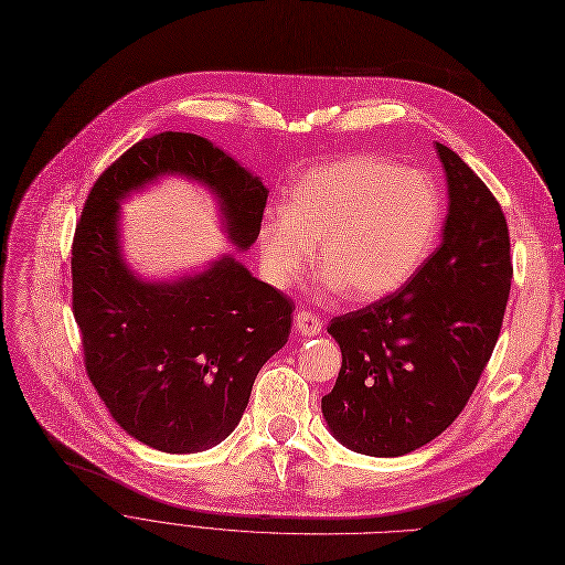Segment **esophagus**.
<instances>
[{
  "label": "esophagus",
  "mask_w": 565,
  "mask_h": 565,
  "mask_svg": "<svg viewBox=\"0 0 565 565\" xmlns=\"http://www.w3.org/2000/svg\"><path fill=\"white\" fill-rule=\"evenodd\" d=\"M294 327L301 335H319L321 333V319L308 310H299L297 319H294Z\"/></svg>",
  "instance_id": "34e87169"
}]
</instances>
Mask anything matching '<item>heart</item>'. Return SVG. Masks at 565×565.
<instances>
[{"label":"heart","mask_w":565,"mask_h":565,"mask_svg":"<svg viewBox=\"0 0 565 565\" xmlns=\"http://www.w3.org/2000/svg\"><path fill=\"white\" fill-rule=\"evenodd\" d=\"M282 216L266 221L257 236L268 280L278 287L299 280L319 246L329 289L377 301L405 285L429 255L441 204L425 174L359 156L303 174Z\"/></svg>","instance_id":"heart-1"}]
</instances>
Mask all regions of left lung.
Wrapping results in <instances>:
<instances>
[{"instance_id":"left-lung-1","label":"left lung","mask_w":565,"mask_h":565,"mask_svg":"<svg viewBox=\"0 0 565 565\" xmlns=\"http://www.w3.org/2000/svg\"><path fill=\"white\" fill-rule=\"evenodd\" d=\"M448 179L441 246L388 297L333 317L342 367L321 412L356 452L397 458L460 416L501 333L513 280L501 204L437 142Z\"/></svg>"}]
</instances>
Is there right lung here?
<instances>
[{
  "label": "right lung",
  "instance_id": "1",
  "mask_svg": "<svg viewBox=\"0 0 565 565\" xmlns=\"http://www.w3.org/2000/svg\"><path fill=\"white\" fill-rule=\"evenodd\" d=\"M179 172L218 195L244 250L259 234L268 191L193 132H158L121 153L94 183L75 225L73 315L85 367L113 418L138 441L195 452L244 416L259 367L287 342L294 303L223 257L177 282H145L119 253V200Z\"/></svg>",
  "mask_w": 565,
  "mask_h": 565
}]
</instances>
